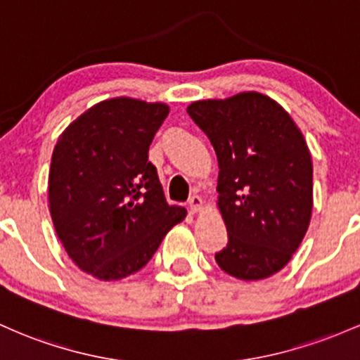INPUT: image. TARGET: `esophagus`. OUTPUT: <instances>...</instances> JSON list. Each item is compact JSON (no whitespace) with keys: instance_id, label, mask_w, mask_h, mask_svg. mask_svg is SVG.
I'll list each match as a JSON object with an SVG mask.
<instances>
[{"instance_id":"1","label":"esophagus","mask_w":360,"mask_h":360,"mask_svg":"<svg viewBox=\"0 0 360 360\" xmlns=\"http://www.w3.org/2000/svg\"><path fill=\"white\" fill-rule=\"evenodd\" d=\"M188 205H189V210L193 213H196L201 208V205H203V200H201V196L198 195H193L191 198L188 200Z\"/></svg>"}]
</instances>
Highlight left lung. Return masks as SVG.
<instances>
[{"mask_svg": "<svg viewBox=\"0 0 360 360\" xmlns=\"http://www.w3.org/2000/svg\"><path fill=\"white\" fill-rule=\"evenodd\" d=\"M191 120L219 160V208L229 243L215 255L225 274L262 280L290 262L313 212V162L301 129L258 92L198 101Z\"/></svg>", "mask_w": 360, "mask_h": 360, "instance_id": "obj_1", "label": "left lung"}]
</instances>
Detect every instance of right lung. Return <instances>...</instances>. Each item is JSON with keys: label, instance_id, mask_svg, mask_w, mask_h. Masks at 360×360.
I'll use <instances>...</instances> for the list:
<instances>
[{"label": "right lung", "instance_id": "obj_1", "mask_svg": "<svg viewBox=\"0 0 360 360\" xmlns=\"http://www.w3.org/2000/svg\"><path fill=\"white\" fill-rule=\"evenodd\" d=\"M169 114L160 102L116 97L85 110L54 147L49 210L66 252L80 270L120 280L150 262L186 217L165 201L148 148Z\"/></svg>", "mask_w": 360, "mask_h": 360}]
</instances>
